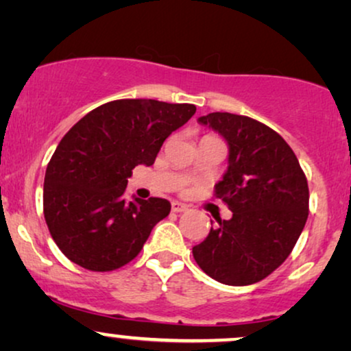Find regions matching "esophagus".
<instances>
[{
  "mask_svg": "<svg viewBox=\"0 0 351 351\" xmlns=\"http://www.w3.org/2000/svg\"><path fill=\"white\" fill-rule=\"evenodd\" d=\"M186 208H188V207H186L184 204L178 202V201H173V202H171V210L176 212V214H178V212H184Z\"/></svg>",
  "mask_w": 351,
  "mask_h": 351,
  "instance_id": "esophagus-1",
  "label": "esophagus"
}]
</instances>
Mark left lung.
<instances>
[{
	"label": "left lung",
	"mask_w": 351,
	"mask_h": 351,
	"mask_svg": "<svg viewBox=\"0 0 351 351\" xmlns=\"http://www.w3.org/2000/svg\"><path fill=\"white\" fill-rule=\"evenodd\" d=\"M227 141L228 168L215 197L233 217L217 219L193 247L199 267L225 285H251L290 256L309 212V189L298 158L285 139L265 124L233 113L199 118Z\"/></svg>",
	"instance_id": "1"
}]
</instances>
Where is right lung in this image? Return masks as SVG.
I'll use <instances>...</instances> for the list:
<instances>
[{"instance_id": "1", "label": "right lung", "mask_w": 351, "mask_h": 351, "mask_svg": "<svg viewBox=\"0 0 351 351\" xmlns=\"http://www.w3.org/2000/svg\"><path fill=\"white\" fill-rule=\"evenodd\" d=\"M196 113L191 104L123 99L104 104L66 132L43 183V215L61 252L92 272L131 263L170 214L167 199L128 201V178L154 165L165 139Z\"/></svg>"}]
</instances>
